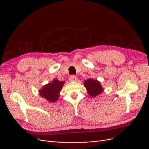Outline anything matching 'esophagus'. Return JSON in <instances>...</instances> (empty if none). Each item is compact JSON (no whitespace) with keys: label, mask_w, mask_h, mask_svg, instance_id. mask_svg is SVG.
Masks as SVG:
<instances>
[{"label":"esophagus","mask_w":149,"mask_h":149,"mask_svg":"<svg viewBox=\"0 0 149 149\" xmlns=\"http://www.w3.org/2000/svg\"><path fill=\"white\" fill-rule=\"evenodd\" d=\"M77 77L75 75H71L69 77V80L70 81H77Z\"/></svg>","instance_id":"esophagus-1"}]
</instances>
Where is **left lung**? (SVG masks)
<instances>
[{"instance_id": "1", "label": "left lung", "mask_w": 149, "mask_h": 149, "mask_svg": "<svg viewBox=\"0 0 149 149\" xmlns=\"http://www.w3.org/2000/svg\"><path fill=\"white\" fill-rule=\"evenodd\" d=\"M84 85L91 97H95L104 91L100 81L93 79H88L84 80Z\"/></svg>"}]
</instances>
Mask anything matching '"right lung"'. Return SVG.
Instances as JSON below:
<instances>
[{"instance_id": "add662e5", "label": "right lung", "mask_w": 149, "mask_h": 149, "mask_svg": "<svg viewBox=\"0 0 149 149\" xmlns=\"http://www.w3.org/2000/svg\"><path fill=\"white\" fill-rule=\"evenodd\" d=\"M65 84V81H60L55 79L52 82L44 85L38 91L39 95L49 102H56L60 97V93Z\"/></svg>"}]
</instances>
